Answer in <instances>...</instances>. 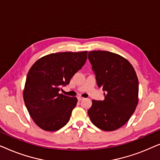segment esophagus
Here are the masks:
<instances>
[{
	"mask_svg": "<svg viewBox=\"0 0 160 160\" xmlns=\"http://www.w3.org/2000/svg\"><path fill=\"white\" fill-rule=\"evenodd\" d=\"M83 99H84V98H82V97H78V101H81V100H82Z\"/></svg>",
	"mask_w": 160,
	"mask_h": 160,
	"instance_id": "34e87169",
	"label": "esophagus"
}]
</instances>
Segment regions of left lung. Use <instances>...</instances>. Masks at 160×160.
Instances as JSON below:
<instances>
[{
  "label": "left lung",
  "instance_id": "1",
  "mask_svg": "<svg viewBox=\"0 0 160 160\" xmlns=\"http://www.w3.org/2000/svg\"><path fill=\"white\" fill-rule=\"evenodd\" d=\"M88 59L95 71L98 87L105 99L92 100L87 113L100 130L113 131L125 124L138 102V79L130 62L119 54L107 51H92Z\"/></svg>",
  "mask_w": 160,
  "mask_h": 160
}]
</instances>
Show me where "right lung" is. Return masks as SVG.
<instances>
[{
	"mask_svg": "<svg viewBox=\"0 0 160 160\" xmlns=\"http://www.w3.org/2000/svg\"><path fill=\"white\" fill-rule=\"evenodd\" d=\"M87 58V51L52 53L38 59L30 68L23 99L30 117L41 129L54 132L68 122L77 98L59 91L69 84Z\"/></svg>",
	"mask_w": 160,
	"mask_h": 160,
	"instance_id": "obj_1",
	"label": "right lung"
}]
</instances>
